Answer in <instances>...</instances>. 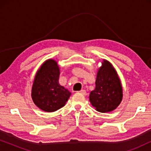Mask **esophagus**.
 <instances>
[{
  "label": "esophagus",
  "mask_w": 151,
  "mask_h": 151,
  "mask_svg": "<svg viewBox=\"0 0 151 151\" xmlns=\"http://www.w3.org/2000/svg\"><path fill=\"white\" fill-rule=\"evenodd\" d=\"M79 92L81 93L82 94H83L84 96H86V92L85 90H81V91H80Z\"/></svg>",
  "instance_id": "obj_1"
}]
</instances>
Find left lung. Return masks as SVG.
Masks as SVG:
<instances>
[{"mask_svg":"<svg viewBox=\"0 0 151 151\" xmlns=\"http://www.w3.org/2000/svg\"><path fill=\"white\" fill-rule=\"evenodd\" d=\"M122 96L117 72L110 63L104 60L97 74L96 88L90 93L91 103L99 112H110L120 104Z\"/></svg>","mask_w":151,"mask_h":151,"instance_id":"8db88e82","label":"left lung"}]
</instances>
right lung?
<instances>
[{
  "label": "right lung",
  "instance_id": "add662e5",
  "mask_svg": "<svg viewBox=\"0 0 151 151\" xmlns=\"http://www.w3.org/2000/svg\"><path fill=\"white\" fill-rule=\"evenodd\" d=\"M60 69L56 62L48 60L37 72L32 91V100L38 108L53 112L65 106L71 96L67 89L59 84Z\"/></svg>",
  "mask_w": 151,
  "mask_h": 151
}]
</instances>
